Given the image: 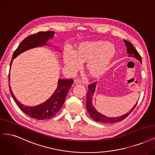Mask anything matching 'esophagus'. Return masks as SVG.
Returning a JSON list of instances; mask_svg holds the SVG:
<instances>
[{
  "label": "esophagus",
  "mask_w": 155,
  "mask_h": 155,
  "mask_svg": "<svg viewBox=\"0 0 155 155\" xmlns=\"http://www.w3.org/2000/svg\"><path fill=\"white\" fill-rule=\"evenodd\" d=\"M81 82L79 79H76L74 80V84H81Z\"/></svg>",
  "instance_id": "1"
}]
</instances>
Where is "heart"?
<instances>
[{"label": "heart", "mask_w": 155, "mask_h": 155, "mask_svg": "<svg viewBox=\"0 0 155 155\" xmlns=\"http://www.w3.org/2000/svg\"><path fill=\"white\" fill-rule=\"evenodd\" d=\"M117 53L115 47L105 40L80 42L72 52H65L63 62L71 71H76L79 64L86 63L84 70L92 78H99L107 71Z\"/></svg>", "instance_id": "obj_1"}]
</instances>
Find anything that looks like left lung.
I'll use <instances>...</instances> for the list:
<instances>
[{"mask_svg":"<svg viewBox=\"0 0 155 155\" xmlns=\"http://www.w3.org/2000/svg\"><path fill=\"white\" fill-rule=\"evenodd\" d=\"M124 41L127 48V52L129 54L128 56L136 58L138 61H139L142 63V58L140 55L139 54V53L138 52V51L135 49V47H133V45L131 44V42H129L126 40H124ZM95 86H96V82L90 84L88 86V90L87 94V103H86V107L88 114H90V117H91V118L94 119L95 121L103 122V123H114V122L122 121V120H124L125 118H126V117L131 113L132 111L136 107V106L138 103V101L136 103V104L133 106V108L129 112H127V114H124L122 116L117 117H109L101 114V113H99V112H98L97 110H96V109L95 108L92 103L93 95L94 94L95 90Z\"/></svg>","mask_w":155,"mask_h":155,"instance_id":"1","label":"left lung"}]
</instances>
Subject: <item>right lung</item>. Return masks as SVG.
<instances>
[{
	"label": "right lung",
	"instance_id": "add662e5",
	"mask_svg": "<svg viewBox=\"0 0 155 155\" xmlns=\"http://www.w3.org/2000/svg\"><path fill=\"white\" fill-rule=\"evenodd\" d=\"M54 34L55 32L49 31L38 32V33L29 35L27 38H25L20 44L17 49L15 51L12 57V60L11 61L10 68L13 59H15L16 57L22 52L32 49V48L49 45L47 43V41L50 39L53 38V36L54 35ZM9 79L10 76L9 74V91L15 102L17 103L18 108L24 114L28 115L31 118L37 120L49 119L54 117L60 110L64 102H65L68 90L71 88L74 83L72 79H59L58 82V87L56 91L45 102L35 106H26L21 104L15 98L10 87Z\"/></svg>",
	"mask_w": 155,
	"mask_h": 155
}]
</instances>
